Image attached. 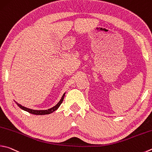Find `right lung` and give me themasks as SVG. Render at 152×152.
I'll use <instances>...</instances> for the list:
<instances>
[{
	"mask_svg": "<svg viewBox=\"0 0 152 152\" xmlns=\"http://www.w3.org/2000/svg\"><path fill=\"white\" fill-rule=\"evenodd\" d=\"M65 94L64 93V94L62 95L61 99H60V100L58 102V103L56 106H54V107H51V108L50 109H48V110H32V109H30V108H28V107H24L23 106H22L21 104H18L17 102H16V104L18 105V106H19L20 107V108L22 110H24V111H26L28 112L29 113H30V114H34V115H46V114H51V113L54 112V111H56V110L58 108L59 106H60V104H62V102H63V100H64V96H65Z\"/></svg>",
	"mask_w": 152,
	"mask_h": 152,
	"instance_id": "obj_1",
	"label": "right lung"
}]
</instances>
